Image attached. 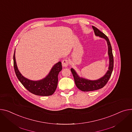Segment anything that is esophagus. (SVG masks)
<instances>
[{
  "mask_svg": "<svg viewBox=\"0 0 132 132\" xmlns=\"http://www.w3.org/2000/svg\"><path fill=\"white\" fill-rule=\"evenodd\" d=\"M69 65V62L67 59H64L62 61V65L63 67H67Z\"/></svg>",
  "mask_w": 132,
  "mask_h": 132,
  "instance_id": "obj_1",
  "label": "esophagus"
}]
</instances>
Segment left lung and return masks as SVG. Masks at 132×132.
<instances>
[{"instance_id": "1", "label": "left lung", "mask_w": 132, "mask_h": 132, "mask_svg": "<svg viewBox=\"0 0 132 132\" xmlns=\"http://www.w3.org/2000/svg\"><path fill=\"white\" fill-rule=\"evenodd\" d=\"M92 28L94 30L95 36L99 37L100 38L104 39L107 41L108 45V55L109 56V64L108 66V70L106 73L102 77L96 80H90L80 77L77 74L74 68H72L71 69V71L74 78L75 85L78 89L84 92L97 90L102 88L107 84L108 80H109L113 68V58L112 48L108 38L103 33L101 32L97 28L94 27V26H92Z\"/></svg>"}]
</instances>
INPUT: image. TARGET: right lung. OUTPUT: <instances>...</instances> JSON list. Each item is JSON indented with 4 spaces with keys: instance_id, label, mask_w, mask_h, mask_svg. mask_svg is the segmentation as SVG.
I'll list each match as a JSON object with an SVG mask.
<instances>
[{
    "instance_id": "1",
    "label": "right lung",
    "mask_w": 132,
    "mask_h": 132,
    "mask_svg": "<svg viewBox=\"0 0 132 132\" xmlns=\"http://www.w3.org/2000/svg\"><path fill=\"white\" fill-rule=\"evenodd\" d=\"M13 59L14 67L16 76L29 92L40 96H49L55 92L58 81V75L62 69V65L60 61L53 66L49 74L45 78L38 81H33L23 76L19 71L15 59V49Z\"/></svg>"
}]
</instances>
